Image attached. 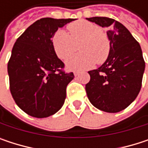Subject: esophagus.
<instances>
[{
  "mask_svg": "<svg viewBox=\"0 0 148 148\" xmlns=\"http://www.w3.org/2000/svg\"><path fill=\"white\" fill-rule=\"evenodd\" d=\"M74 76H78V75L79 74V71H74Z\"/></svg>",
  "mask_w": 148,
  "mask_h": 148,
  "instance_id": "34e87169",
  "label": "esophagus"
}]
</instances>
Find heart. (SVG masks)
<instances>
[{
	"instance_id": "obj_1",
	"label": "heart",
	"mask_w": 148,
	"mask_h": 148,
	"mask_svg": "<svg viewBox=\"0 0 148 148\" xmlns=\"http://www.w3.org/2000/svg\"><path fill=\"white\" fill-rule=\"evenodd\" d=\"M69 33L58 30L52 38V45L56 56L64 60L77 49L80 53L68 58L66 66L71 70L91 69L96 62H104L110 51L108 36L101 31L100 26L87 21L78 20L68 25Z\"/></svg>"
}]
</instances>
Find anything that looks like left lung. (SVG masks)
<instances>
[{"mask_svg":"<svg viewBox=\"0 0 148 148\" xmlns=\"http://www.w3.org/2000/svg\"><path fill=\"white\" fill-rule=\"evenodd\" d=\"M107 28L110 51L99 69L88 72L86 91L91 103L109 113L126 109L140 92L145 62L141 48L130 31L120 22L107 17L86 18Z\"/></svg>","mask_w":148,"mask_h":148,"instance_id":"8db88e82","label":"left lung"}]
</instances>
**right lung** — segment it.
I'll return each instance as SVG.
<instances>
[{
	"mask_svg": "<svg viewBox=\"0 0 148 148\" xmlns=\"http://www.w3.org/2000/svg\"><path fill=\"white\" fill-rule=\"evenodd\" d=\"M75 18H43L31 25L16 40L8 64L10 92L16 104L29 116L44 118L56 113L74 79L52 45L53 35Z\"/></svg>",
	"mask_w": 148,
	"mask_h": 148,
	"instance_id": "add662e5",
	"label": "right lung"
}]
</instances>
